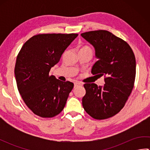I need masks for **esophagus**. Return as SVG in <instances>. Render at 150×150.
Instances as JSON below:
<instances>
[{
    "label": "esophagus",
    "instance_id": "obj_1",
    "mask_svg": "<svg viewBox=\"0 0 150 150\" xmlns=\"http://www.w3.org/2000/svg\"><path fill=\"white\" fill-rule=\"evenodd\" d=\"M82 86V84L81 82H75L74 83V88H77Z\"/></svg>",
    "mask_w": 150,
    "mask_h": 150
}]
</instances>
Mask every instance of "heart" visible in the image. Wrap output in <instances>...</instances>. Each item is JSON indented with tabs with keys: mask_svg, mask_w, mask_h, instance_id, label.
<instances>
[{
	"mask_svg": "<svg viewBox=\"0 0 150 150\" xmlns=\"http://www.w3.org/2000/svg\"><path fill=\"white\" fill-rule=\"evenodd\" d=\"M84 51L85 52H91V49L88 46H84L81 47L80 50H79V52H84Z\"/></svg>",
	"mask_w": 150,
	"mask_h": 150,
	"instance_id": "obj_1",
	"label": "heart"
}]
</instances>
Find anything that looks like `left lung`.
Listing matches in <instances>:
<instances>
[{
  "label": "left lung",
  "instance_id": "obj_1",
  "mask_svg": "<svg viewBox=\"0 0 150 150\" xmlns=\"http://www.w3.org/2000/svg\"><path fill=\"white\" fill-rule=\"evenodd\" d=\"M81 36L93 46L98 59L91 69L93 75L104 77L103 86L85 84L82 106L97 120L115 115L122 109L134 87L135 55L126 41L106 30L85 32Z\"/></svg>",
  "mask_w": 150,
  "mask_h": 150
}]
</instances>
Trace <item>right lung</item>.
I'll return each instance as SVG.
<instances>
[{"label": "right lung", "mask_w": 150, "mask_h": 150, "mask_svg": "<svg viewBox=\"0 0 150 150\" xmlns=\"http://www.w3.org/2000/svg\"><path fill=\"white\" fill-rule=\"evenodd\" d=\"M77 36L76 33L36 35L19 52L15 67L17 88L25 104L37 115L53 117L64 108L74 84L60 81L49 73Z\"/></svg>", "instance_id": "obj_1"}]
</instances>
